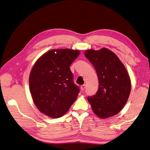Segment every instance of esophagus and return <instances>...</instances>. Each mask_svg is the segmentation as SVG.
Instances as JSON below:
<instances>
[{"mask_svg": "<svg viewBox=\"0 0 150 150\" xmlns=\"http://www.w3.org/2000/svg\"><path fill=\"white\" fill-rule=\"evenodd\" d=\"M85 88H86V85L85 84H83V85H81V91H83L84 89H85Z\"/></svg>", "mask_w": 150, "mask_h": 150, "instance_id": "esophagus-1", "label": "esophagus"}]
</instances>
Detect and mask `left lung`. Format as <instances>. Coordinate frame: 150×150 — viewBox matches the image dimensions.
I'll list each match as a JSON object with an SVG mask.
<instances>
[{
  "label": "left lung",
  "mask_w": 150,
  "mask_h": 150,
  "mask_svg": "<svg viewBox=\"0 0 150 150\" xmlns=\"http://www.w3.org/2000/svg\"><path fill=\"white\" fill-rule=\"evenodd\" d=\"M84 55L93 65L98 77L96 94L87 98L92 110L102 119L116 115L126 104L131 89L126 68L116 54L106 48L87 50Z\"/></svg>",
  "instance_id": "8db88e82"
}]
</instances>
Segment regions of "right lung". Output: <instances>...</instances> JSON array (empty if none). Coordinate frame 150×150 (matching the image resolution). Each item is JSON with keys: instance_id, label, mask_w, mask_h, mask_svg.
I'll return each instance as SVG.
<instances>
[{"instance_id": "obj_1", "label": "right lung", "mask_w": 150, "mask_h": 150, "mask_svg": "<svg viewBox=\"0 0 150 150\" xmlns=\"http://www.w3.org/2000/svg\"><path fill=\"white\" fill-rule=\"evenodd\" d=\"M80 54L71 49H54L35 62L29 75V88L40 112L58 118L67 112L77 99L79 88L73 83L71 64Z\"/></svg>"}]
</instances>
